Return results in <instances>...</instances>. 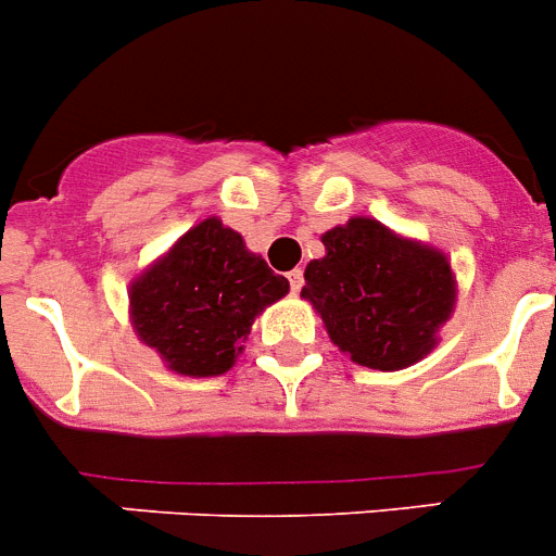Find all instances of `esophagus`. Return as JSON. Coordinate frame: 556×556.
Segmentation results:
<instances>
[{
	"label": "esophagus",
	"mask_w": 556,
	"mask_h": 556,
	"mask_svg": "<svg viewBox=\"0 0 556 556\" xmlns=\"http://www.w3.org/2000/svg\"><path fill=\"white\" fill-rule=\"evenodd\" d=\"M288 282H290V290H293V293H299L301 285H304V271H301V268H293V271L288 274Z\"/></svg>",
	"instance_id": "obj_1"
}]
</instances>
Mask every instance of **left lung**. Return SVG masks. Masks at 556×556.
<instances>
[{"label": "left lung", "instance_id": "obj_1", "mask_svg": "<svg viewBox=\"0 0 556 556\" xmlns=\"http://www.w3.org/2000/svg\"><path fill=\"white\" fill-rule=\"evenodd\" d=\"M326 255L309 261L301 299L312 301L328 337L361 366L404 369L438 344L456 304L448 257L369 217L323 233Z\"/></svg>", "mask_w": 556, "mask_h": 556}]
</instances>
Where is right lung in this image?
<instances>
[{
	"instance_id": "right-lung-1",
	"label": "right lung",
	"mask_w": 556,
	"mask_h": 556,
	"mask_svg": "<svg viewBox=\"0 0 556 556\" xmlns=\"http://www.w3.org/2000/svg\"><path fill=\"white\" fill-rule=\"evenodd\" d=\"M288 290L236 230L208 217L129 285V317L168 369L217 377L236 364L255 317Z\"/></svg>"
}]
</instances>
